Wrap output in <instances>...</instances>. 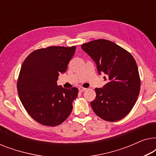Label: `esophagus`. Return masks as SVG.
I'll return each instance as SVG.
<instances>
[{
	"label": "esophagus",
	"mask_w": 156,
	"mask_h": 156,
	"mask_svg": "<svg viewBox=\"0 0 156 156\" xmlns=\"http://www.w3.org/2000/svg\"><path fill=\"white\" fill-rule=\"evenodd\" d=\"M86 90H87V89L86 88H84V87H80V88H79V91H80V92H83V91H86Z\"/></svg>",
	"instance_id": "esophagus-1"
}]
</instances>
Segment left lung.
Wrapping results in <instances>:
<instances>
[{"label":"left lung","instance_id":"8db88e82","mask_svg":"<svg viewBox=\"0 0 156 156\" xmlns=\"http://www.w3.org/2000/svg\"><path fill=\"white\" fill-rule=\"evenodd\" d=\"M97 65L99 74L108 76L103 88H96L91 102L96 114L103 120L117 121L131 112L138 99L140 80L138 66L130 52L114 42L99 39L82 44Z\"/></svg>","mask_w":156,"mask_h":156}]
</instances>
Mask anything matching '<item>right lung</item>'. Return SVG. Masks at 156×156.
<instances>
[{
	"mask_svg": "<svg viewBox=\"0 0 156 156\" xmlns=\"http://www.w3.org/2000/svg\"><path fill=\"white\" fill-rule=\"evenodd\" d=\"M75 50V46L38 49L23 62L17 82L18 96L28 114L40 124L56 126L71 114L78 89H65L57 81Z\"/></svg>",
	"mask_w": 156,
	"mask_h": 156,
	"instance_id": "add662e5",
	"label": "right lung"
}]
</instances>
